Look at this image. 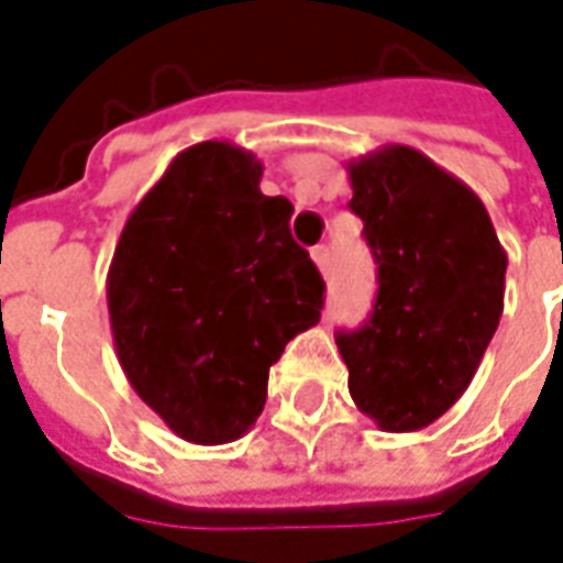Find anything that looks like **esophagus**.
<instances>
[{
  "mask_svg": "<svg viewBox=\"0 0 563 563\" xmlns=\"http://www.w3.org/2000/svg\"><path fill=\"white\" fill-rule=\"evenodd\" d=\"M312 260H316V266H319L321 275L331 273V251H328L324 244H319V247H312Z\"/></svg>",
  "mask_w": 563,
  "mask_h": 563,
  "instance_id": "esophagus-1",
  "label": "esophagus"
}]
</instances>
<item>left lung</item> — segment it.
I'll use <instances>...</instances> for the list:
<instances>
[{
    "label": "left lung",
    "mask_w": 563,
    "mask_h": 563,
    "mask_svg": "<svg viewBox=\"0 0 563 563\" xmlns=\"http://www.w3.org/2000/svg\"><path fill=\"white\" fill-rule=\"evenodd\" d=\"M377 303L336 333L349 395L383 432H417L451 410L482 364L506 297V251L484 201L413 146L346 165Z\"/></svg>",
    "instance_id": "obj_1"
}]
</instances>
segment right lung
I'll list each match as a JSON object with an SVG mask.
<instances>
[{
  "label": "right lung",
  "mask_w": 563,
  "mask_h": 563,
  "mask_svg": "<svg viewBox=\"0 0 563 563\" xmlns=\"http://www.w3.org/2000/svg\"><path fill=\"white\" fill-rule=\"evenodd\" d=\"M260 177L235 143L184 150L131 211L107 273L128 383L192 444L242 438L269 367L321 319L324 282L290 239L294 205L263 196Z\"/></svg>",
  "instance_id": "right-lung-1"
}]
</instances>
